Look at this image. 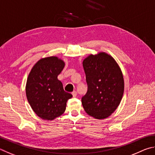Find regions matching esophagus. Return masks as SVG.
Wrapping results in <instances>:
<instances>
[{
  "label": "esophagus",
  "mask_w": 155,
  "mask_h": 155,
  "mask_svg": "<svg viewBox=\"0 0 155 155\" xmlns=\"http://www.w3.org/2000/svg\"><path fill=\"white\" fill-rule=\"evenodd\" d=\"M72 94H73V97H76V96H77V91H73L72 92Z\"/></svg>",
  "instance_id": "obj_1"
}]
</instances>
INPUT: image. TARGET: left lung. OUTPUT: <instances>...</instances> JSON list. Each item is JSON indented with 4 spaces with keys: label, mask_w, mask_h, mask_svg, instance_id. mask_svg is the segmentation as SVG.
Masks as SVG:
<instances>
[{
    "label": "left lung",
    "mask_w": 155,
    "mask_h": 155,
    "mask_svg": "<svg viewBox=\"0 0 155 155\" xmlns=\"http://www.w3.org/2000/svg\"><path fill=\"white\" fill-rule=\"evenodd\" d=\"M87 92L82 97L86 112L104 119L114 112L124 93V80L120 67L105 53L90 55L83 61Z\"/></svg>",
    "instance_id": "8db88e82"
}]
</instances>
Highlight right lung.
<instances>
[{"label": "right lung", "mask_w": 155, "mask_h": 155, "mask_svg": "<svg viewBox=\"0 0 155 155\" xmlns=\"http://www.w3.org/2000/svg\"><path fill=\"white\" fill-rule=\"evenodd\" d=\"M64 62L56 56L39 60L32 67L27 80L26 93L32 109L41 118L51 120L61 116L72 97L65 92L58 75Z\"/></svg>", "instance_id": "1"}]
</instances>
